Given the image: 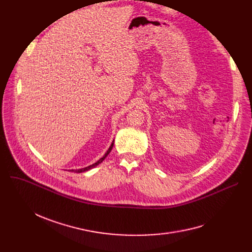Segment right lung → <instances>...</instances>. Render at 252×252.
Returning a JSON list of instances; mask_svg holds the SVG:
<instances>
[{
	"label": "right lung",
	"instance_id": "obj_1",
	"mask_svg": "<svg viewBox=\"0 0 252 252\" xmlns=\"http://www.w3.org/2000/svg\"><path fill=\"white\" fill-rule=\"evenodd\" d=\"M113 144H114V141L112 142V144L110 145V147H109V149L107 150V152L105 153V155L102 157V158H100V159L96 162V163H94V164H92V165H89V166H87V167H85V168H81V169H70V171H75V173H83V171H87V170H89V169H91V168H93V167H95L96 165H98L99 163H101L105 158H106V156H107L109 153H110V151L112 150V147H113Z\"/></svg>",
	"mask_w": 252,
	"mask_h": 252
}]
</instances>
